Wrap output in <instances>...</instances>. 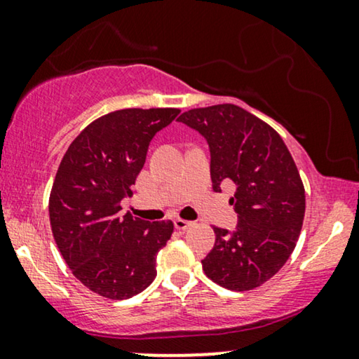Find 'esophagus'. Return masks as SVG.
<instances>
[{
	"label": "esophagus",
	"mask_w": 359,
	"mask_h": 359,
	"mask_svg": "<svg viewBox=\"0 0 359 359\" xmlns=\"http://www.w3.org/2000/svg\"><path fill=\"white\" fill-rule=\"evenodd\" d=\"M175 227L178 230H188L191 227H194V222H191V220H184V219H176Z\"/></svg>",
	"instance_id": "obj_1"
}]
</instances>
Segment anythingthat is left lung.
Listing matches in <instances>:
<instances>
[{"label":"left lung","mask_w":359,"mask_h":359,"mask_svg":"<svg viewBox=\"0 0 359 359\" xmlns=\"http://www.w3.org/2000/svg\"><path fill=\"white\" fill-rule=\"evenodd\" d=\"M178 121L208 140L214 191L224 181L237 186L230 204L238 224L233 232L214 227V248L203 259L205 276L230 291L262 286L291 257L306 212V191L286 144L235 104L191 109Z\"/></svg>","instance_id":"8db88e82"}]
</instances>
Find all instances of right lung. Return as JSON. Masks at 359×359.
I'll list each match as a JSON object with an SVG mask.
<instances>
[{
    "label": "right lung",
    "mask_w": 359,
    "mask_h": 359,
    "mask_svg": "<svg viewBox=\"0 0 359 359\" xmlns=\"http://www.w3.org/2000/svg\"><path fill=\"white\" fill-rule=\"evenodd\" d=\"M180 109H121L93 121L72 142L53 181L48 214L52 233L76 279L102 297L129 299L156 276V253L173 222H149L121 201L144 168L151 139Z\"/></svg>",
    "instance_id": "obj_1"
}]
</instances>
